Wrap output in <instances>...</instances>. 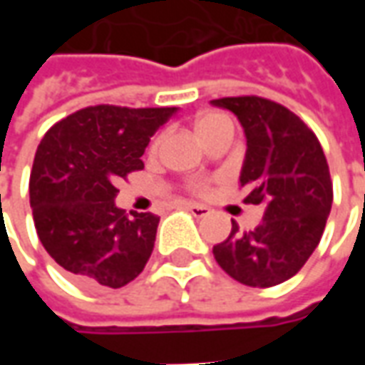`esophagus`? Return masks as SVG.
Masks as SVG:
<instances>
[{"instance_id":"34e87169","label":"esophagus","mask_w":365,"mask_h":365,"mask_svg":"<svg viewBox=\"0 0 365 365\" xmlns=\"http://www.w3.org/2000/svg\"><path fill=\"white\" fill-rule=\"evenodd\" d=\"M182 205L195 215V217H205V215L211 213V209L207 205H201V203H182Z\"/></svg>"}]
</instances>
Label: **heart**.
<instances>
[{
    "label": "heart",
    "mask_w": 365,
    "mask_h": 365,
    "mask_svg": "<svg viewBox=\"0 0 365 365\" xmlns=\"http://www.w3.org/2000/svg\"><path fill=\"white\" fill-rule=\"evenodd\" d=\"M225 123H229V119L225 117V115H221V113H205V115H201L197 120V128L199 133H201V136L205 138L209 133H213L215 128H219L221 125H225ZM160 144V136H156L154 138V143H152V148H156ZM190 190L195 191V193H205L207 191V183L201 182V180H193V182L190 183Z\"/></svg>",
    "instance_id": "b5f03b06"
}]
</instances>
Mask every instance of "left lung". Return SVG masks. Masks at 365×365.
<instances>
[{
	"label": "left lung",
	"mask_w": 365,
	"mask_h": 365,
	"mask_svg": "<svg viewBox=\"0 0 365 365\" xmlns=\"http://www.w3.org/2000/svg\"><path fill=\"white\" fill-rule=\"evenodd\" d=\"M211 103L235 113L245 128V203L264 207L254 230L240 232L232 221L229 238L213 246L215 260L250 287L287 282L321 242L332 205L321 143L295 113L266 97H221Z\"/></svg>",
	"instance_id": "8db88e82"
}]
</instances>
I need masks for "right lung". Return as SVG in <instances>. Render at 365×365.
<instances>
[{
    "label": "right lung",
    "mask_w": 365,
    "mask_h": 365,
    "mask_svg": "<svg viewBox=\"0 0 365 365\" xmlns=\"http://www.w3.org/2000/svg\"><path fill=\"white\" fill-rule=\"evenodd\" d=\"M175 107L93 105L52 125L29 180L44 250L82 287H123L150 258L160 217L115 205L117 182L143 170L150 136Z\"/></svg>",
    "instance_id": "add662e5"
}]
</instances>
